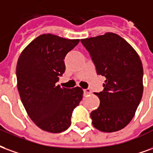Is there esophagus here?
<instances>
[{
    "label": "esophagus",
    "mask_w": 153,
    "mask_h": 153,
    "mask_svg": "<svg viewBox=\"0 0 153 153\" xmlns=\"http://www.w3.org/2000/svg\"><path fill=\"white\" fill-rule=\"evenodd\" d=\"M91 94V90L90 89H85L84 90V94L86 95V94Z\"/></svg>",
    "instance_id": "esophagus-1"
}]
</instances>
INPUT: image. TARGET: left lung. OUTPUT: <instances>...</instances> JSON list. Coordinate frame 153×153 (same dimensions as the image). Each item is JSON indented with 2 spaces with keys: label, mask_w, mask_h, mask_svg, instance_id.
Masks as SVG:
<instances>
[{
  "label": "left lung",
  "mask_w": 153,
  "mask_h": 153,
  "mask_svg": "<svg viewBox=\"0 0 153 153\" xmlns=\"http://www.w3.org/2000/svg\"><path fill=\"white\" fill-rule=\"evenodd\" d=\"M98 75L105 76L103 90L95 93L100 107L90 113L92 124L111 133L126 127L134 116L143 91V69L134 48L112 32L82 39Z\"/></svg>",
  "instance_id": "8db88e82"
}]
</instances>
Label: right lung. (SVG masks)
<instances>
[{
  "label": "right lung",
  "instance_id": "add662e5",
  "mask_svg": "<svg viewBox=\"0 0 153 153\" xmlns=\"http://www.w3.org/2000/svg\"><path fill=\"white\" fill-rule=\"evenodd\" d=\"M80 40L42 34L20 54L16 67L18 90L29 117L41 130L60 133L71 126L73 110L83 90L56 85L65 72L63 59Z\"/></svg>",
  "mask_w": 153,
  "mask_h": 153
}]
</instances>
